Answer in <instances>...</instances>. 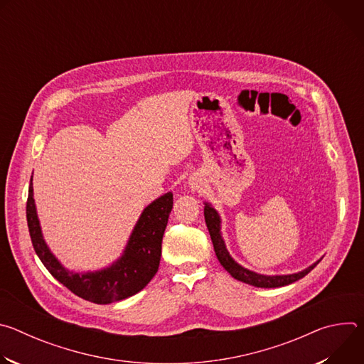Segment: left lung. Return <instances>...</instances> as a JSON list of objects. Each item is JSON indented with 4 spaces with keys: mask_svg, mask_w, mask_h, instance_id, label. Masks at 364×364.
<instances>
[{
    "mask_svg": "<svg viewBox=\"0 0 364 364\" xmlns=\"http://www.w3.org/2000/svg\"><path fill=\"white\" fill-rule=\"evenodd\" d=\"M204 220H205L207 229H209V233H210V237H212V242H213L215 252H216L219 262L235 279L242 281L245 284H249V285H253V287H257V288L285 287V285H289V284L304 278L309 271H313L317 267V264L320 262L318 261L314 265H311L309 268H306L305 271L298 272V274H292V275H275V277L259 275L256 272H252V271L245 269L243 267L237 265L230 257V255H229V252L225 246L223 237L220 235V218H219L218 212L213 209V207L209 203H205V205H204Z\"/></svg>",
    "mask_w": 364,
    "mask_h": 364,
    "instance_id": "left-lung-1",
    "label": "left lung"
}]
</instances>
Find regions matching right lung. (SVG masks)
<instances>
[{
	"label": "right lung",
	"mask_w": 364,
	"mask_h": 364,
	"mask_svg": "<svg viewBox=\"0 0 364 364\" xmlns=\"http://www.w3.org/2000/svg\"><path fill=\"white\" fill-rule=\"evenodd\" d=\"M171 209V193L152 201L142 212L119 261L107 269L87 274L69 272L48 250L43 240L36 213L33 184L28 187L26 210L33 247L46 269L75 295L95 304H111L139 292L157 274L163 235Z\"/></svg>",
	"instance_id": "obj_1"
}]
</instances>
